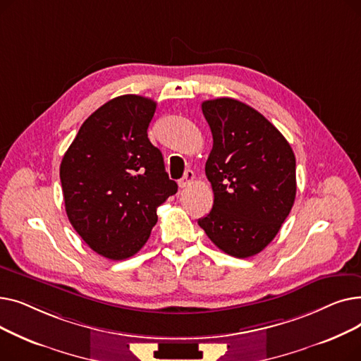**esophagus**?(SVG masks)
<instances>
[{
    "instance_id": "obj_1",
    "label": "esophagus",
    "mask_w": 361,
    "mask_h": 361,
    "mask_svg": "<svg viewBox=\"0 0 361 361\" xmlns=\"http://www.w3.org/2000/svg\"><path fill=\"white\" fill-rule=\"evenodd\" d=\"M193 181H195V173H193L192 169H187L185 173H184V177L178 181V185H180L181 188H185V187L190 185Z\"/></svg>"
}]
</instances>
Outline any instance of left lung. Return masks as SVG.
<instances>
[{"instance_id":"1","label":"left lung","mask_w":361,"mask_h":361,"mask_svg":"<svg viewBox=\"0 0 361 361\" xmlns=\"http://www.w3.org/2000/svg\"><path fill=\"white\" fill-rule=\"evenodd\" d=\"M202 111L214 137L204 166L214 206L197 224L226 255L255 256L294 204V152L272 123L237 99L204 101Z\"/></svg>"}]
</instances>
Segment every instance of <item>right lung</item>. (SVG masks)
Here are the masks:
<instances>
[{
    "instance_id": "right-lung-1",
    "label": "right lung",
    "mask_w": 361,
    "mask_h": 361,
    "mask_svg": "<svg viewBox=\"0 0 361 361\" xmlns=\"http://www.w3.org/2000/svg\"><path fill=\"white\" fill-rule=\"evenodd\" d=\"M157 102L123 94L82 124L60 166L66 212L98 255H136L158 221L157 207L177 193L161 150L147 139Z\"/></svg>"
}]
</instances>
